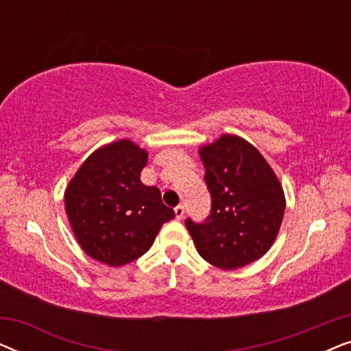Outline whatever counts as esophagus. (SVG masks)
Masks as SVG:
<instances>
[{"label": "esophagus", "mask_w": 351, "mask_h": 351, "mask_svg": "<svg viewBox=\"0 0 351 351\" xmlns=\"http://www.w3.org/2000/svg\"><path fill=\"white\" fill-rule=\"evenodd\" d=\"M174 213H176V219H184V214H185V208L184 206H177L174 208Z\"/></svg>", "instance_id": "esophagus-1"}]
</instances>
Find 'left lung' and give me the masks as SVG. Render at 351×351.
<instances>
[{
	"label": "left lung",
	"instance_id": "obj_1",
	"mask_svg": "<svg viewBox=\"0 0 351 351\" xmlns=\"http://www.w3.org/2000/svg\"><path fill=\"white\" fill-rule=\"evenodd\" d=\"M210 193V214L186 228L199 256L222 270L261 258L280 232L286 201L282 186L261 152L238 136L223 134L199 148Z\"/></svg>",
	"mask_w": 351,
	"mask_h": 351
}]
</instances>
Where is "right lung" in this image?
Listing matches in <instances>:
<instances>
[{
    "mask_svg": "<svg viewBox=\"0 0 351 351\" xmlns=\"http://www.w3.org/2000/svg\"><path fill=\"white\" fill-rule=\"evenodd\" d=\"M148 153L123 141L95 150L65 190V210L89 257L121 267L152 247L162 223L176 217L156 186L141 182Z\"/></svg>",
    "mask_w": 351,
    "mask_h": 351,
    "instance_id": "1",
    "label": "right lung"
}]
</instances>
